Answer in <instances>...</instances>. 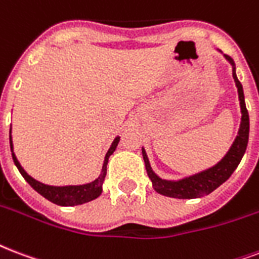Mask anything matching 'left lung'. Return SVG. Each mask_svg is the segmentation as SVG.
<instances>
[{"label":"left lung","mask_w":259,"mask_h":259,"mask_svg":"<svg viewBox=\"0 0 259 259\" xmlns=\"http://www.w3.org/2000/svg\"><path fill=\"white\" fill-rule=\"evenodd\" d=\"M222 53V51H220ZM224 58L228 61L232 66V77H234L235 85L238 88V96H239L240 104V126L238 130V136L235 137L234 143L230 147L228 152L223 156L220 161L209 168L193 174L189 177L181 178V179H163L152 169L149 159L145 149L143 148V157L145 161V168L149 179L152 181V187L159 194L171 197V198H179V200H191V198H201L204 195L210 194L213 190L226 182L227 179L232 175L236 167L239 165L242 157H243L248 143V130H250V119L248 112L244 103L243 87L236 77V68H235L234 59L224 55Z\"/></svg>","instance_id":"obj_1"}]
</instances>
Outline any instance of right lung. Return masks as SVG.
<instances>
[{"label": "right lung", "instance_id": "obj_1", "mask_svg": "<svg viewBox=\"0 0 259 259\" xmlns=\"http://www.w3.org/2000/svg\"><path fill=\"white\" fill-rule=\"evenodd\" d=\"M12 126L11 132H9V141H11V151H12V157H13V161H15L16 167L20 171V174L23 175L25 181L31 185L33 190H36L40 195H43L46 200L51 201L53 204L61 205V206H74V205H81L85 204V202H90V201L98 198L99 195L102 194L103 191V182L104 178H106V174H107V163L108 157L114 153V151L116 149V145L119 143V136H116L112 141L111 147L107 151L106 156H104L103 167H102V171H100V175H99L95 181L90 183H84V185H68V186H51V185H46V183H42L33 179L31 175L27 174L21 164L17 160L15 152H13V143H12Z\"/></svg>", "mask_w": 259, "mask_h": 259}]
</instances>
